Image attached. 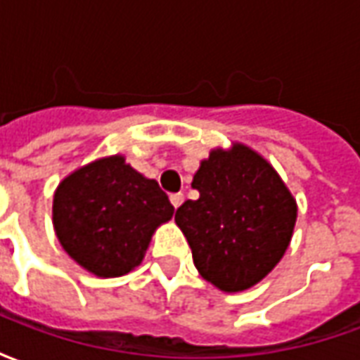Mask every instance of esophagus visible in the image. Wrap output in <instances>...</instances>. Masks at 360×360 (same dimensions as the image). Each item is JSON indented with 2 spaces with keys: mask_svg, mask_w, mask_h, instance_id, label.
Wrapping results in <instances>:
<instances>
[{
  "mask_svg": "<svg viewBox=\"0 0 360 360\" xmlns=\"http://www.w3.org/2000/svg\"><path fill=\"white\" fill-rule=\"evenodd\" d=\"M169 200H172L173 208L177 210V208H179L181 204H183V200H185V196L181 195V193H177V195H172V196H169Z\"/></svg>",
  "mask_w": 360,
  "mask_h": 360,
  "instance_id": "esophagus-1",
  "label": "esophagus"
}]
</instances>
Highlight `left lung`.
Returning <instances> with one entry per match:
<instances>
[{
    "mask_svg": "<svg viewBox=\"0 0 360 360\" xmlns=\"http://www.w3.org/2000/svg\"><path fill=\"white\" fill-rule=\"evenodd\" d=\"M175 224L187 237L198 274L226 293L270 274L293 237L297 202L278 172L245 144L212 150L193 177Z\"/></svg>",
    "mask_w": 360,
    "mask_h": 360,
    "instance_id": "8db88e82",
    "label": "left lung"
}]
</instances>
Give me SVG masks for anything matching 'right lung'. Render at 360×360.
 Segmentation results:
<instances>
[{"instance_id": "1", "label": "right lung", "mask_w": 360, "mask_h": 360, "mask_svg": "<svg viewBox=\"0 0 360 360\" xmlns=\"http://www.w3.org/2000/svg\"><path fill=\"white\" fill-rule=\"evenodd\" d=\"M51 214L59 243L77 264L98 278H119L141 264L173 206L156 181L115 154L67 175Z\"/></svg>"}]
</instances>
